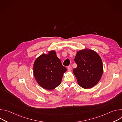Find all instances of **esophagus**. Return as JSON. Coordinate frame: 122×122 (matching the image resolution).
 <instances>
[{"label": "esophagus", "instance_id": "1", "mask_svg": "<svg viewBox=\"0 0 122 122\" xmlns=\"http://www.w3.org/2000/svg\"><path fill=\"white\" fill-rule=\"evenodd\" d=\"M67 69H68V71H71V69H72V67H71V66H67Z\"/></svg>", "mask_w": 122, "mask_h": 122}]
</instances>
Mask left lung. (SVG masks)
Listing matches in <instances>:
<instances>
[{
  "label": "left lung",
  "mask_w": 122,
  "mask_h": 122,
  "mask_svg": "<svg viewBox=\"0 0 122 122\" xmlns=\"http://www.w3.org/2000/svg\"><path fill=\"white\" fill-rule=\"evenodd\" d=\"M74 61L77 67L73 72L78 83L84 89L92 88L100 81L103 74L101 57L96 51L84 49L77 52Z\"/></svg>",
  "instance_id": "1"
}]
</instances>
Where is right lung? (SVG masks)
Here are the masks:
<instances>
[{"label": "right lung", "instance_id": "obj_1", "mask_svg": "<svg viewBox=\"0 0 122 122\" xmlns=\"http://www.w3.org/2000/svg\"><path fill=\"white\" fill-rule=\"evenodd\" d=\"M66 68L57 57L55 51L43 54L34 62L33 74L38 84L44 89L52 90L59 85Z\"/></svg>", "mask_w": 122, "mask_h": 122}]
</instances>
